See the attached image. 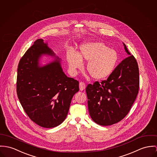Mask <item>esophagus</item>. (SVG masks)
Here are the masks:
<instances>
[{"mask_svg":"<svg viewBox=\"0 0 157 157\" xmlns=\"http://www.w3.org/2000/svg\"><path fill=\"white\" fill-rule=\"evenodd\" d=\"M85 87H86V85L84 82H79V89L81 91H83L85 89Z\"/></svg>","mask_w":157,"mask_h":157,"instance_id":"esophagus-1","label":"esophagus"}]
</instances>
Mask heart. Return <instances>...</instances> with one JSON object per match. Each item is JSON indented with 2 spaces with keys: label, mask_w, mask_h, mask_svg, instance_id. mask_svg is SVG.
I'll use <instances>...</instances> for the list:
<instances>
[{
  "label": "heart",
  "mask_w": 157,
  "mask_h": 157,
  "mask_svg": "<svg viewBox=\"0 0 157 157\" xmlns=\"http://www.w3.org/2000/svg\"><path fill=\"white\" fill-rule=\"evenodd\" d=\"M66 60L71 72L75 73L83 66L82 61H88L86 70L95 79H103L109 76L116 68L119 55L113 49L100 41H88L81 44L77 53L69 50Z\"/></svg>",
  "instance_id": "b5f03b06"
}]
</instances>
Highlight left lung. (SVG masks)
Instances as JSON below:
<instances>
[{"label": "left lung", "mask_w": 157, "mask_h": 157, "mask_svg": "<svg viewBox=\"0 0 157 157\" xmlns=\"http://www.w3.org/2000/svg\"><path fill=\"white\" fill-rule=\"evenodd\" d=\"M123 44L129 56L117 66L107 80L96 81L86 87L90 115L100 125L121 121L130 110L139 92L138 64Z\"/></svg>", "instance_id": "obj_1"}]
</instances>
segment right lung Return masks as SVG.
<instances>
[{"label":"right lung","instance_id":"obj_1","mask_svg":"<svg viewBox=\"0 0 157 157\" xmlns=\"http://www.w3.org/2000/svg\"><path fill=\"white\" fill-rule=\"evenodd\" d=\"M44 55L54 60L41 66ZM79 90V82L63 72L60 59L42 39L36 40L19 62L17 96L28 117L40 127L53 128L64 121Z\"/></svg>","mask_w":157,"mask_h":157}]
</instances>
